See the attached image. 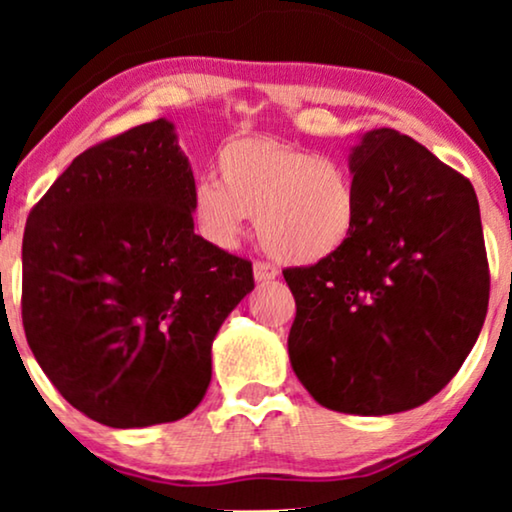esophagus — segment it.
Masks as SVG:
<instances>
[{"label": "esophagus", "mask_w": 512, "mask_h": 512, "mask_svg": "<svg viewBox=\"0 0 512 512\" xmlns=\"http://www.w3.org/2000/svg\"><path fill=\"white\" fill-rule=\"evenodd\" d=\"M279 275L275 265H270L268 261H256L254 263V279L256 282H270V279H275Z\"/></svg>", "instance_id": "esophagus-1"}]
</instances>
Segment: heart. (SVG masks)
<instances>
[{
	"label": "heart",
	"mask_w": 512,
	"mask_h": 512,
	"mask_svg": "<svg viewBox=\"0 0 512 512\" xmlns=\"http://www.w3.org/2000/svg\"><path fill=\"white\" fill-rule=\"evenodd\" d=\"M216 172L219 181L202 177L191 191L195 226L214 247H235L247 216H256L268 254L314 265L345 249L359 228V186L342 160L270 137H240L221 146Z\"/></svg>",
	"instance_id": "b5f03b06"
}]
</instances>
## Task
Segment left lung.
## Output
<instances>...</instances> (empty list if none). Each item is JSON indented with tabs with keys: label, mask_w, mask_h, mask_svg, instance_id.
<instances>
[{
	"label": "left lung",
	"mask_w": 512,
	"mask_h": 512,
	"mask_svg": "<svg viewBox=\"0 0 512 512\" xmlns=\"http://www.w3.org/2000/svg\"><path fill=\"white\" fill-rule=\"evenodd\" d=\"M361 221L326 261L286 268L293 373L347 415H394L438 394L466 361L489 303L471 181L415 139L370 130L349 153Z\"/></svg>",
	"instance_id": "left-lung-1"
}]
</instances>
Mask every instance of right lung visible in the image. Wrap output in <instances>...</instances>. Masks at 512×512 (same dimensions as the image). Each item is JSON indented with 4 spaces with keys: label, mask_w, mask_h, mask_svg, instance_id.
<instances>
[{
    "label": "right lung",
    "mask_w": 512,
    "mask_h": 512,
    "mask_svg": "<svg viewBox=\"0 0 512 512\" xmlns=\"http://www.w3.org/2000/svg\"><path fill=\"white\" fill-rule=\"evenodd\" d=\"M191 165L165 118L90 146L27 216L23 326L67 403L114 429L177 422L251 263L195 235Z\"/></svg>",
    "instance_id": "add662e5"
}]
</instances>
